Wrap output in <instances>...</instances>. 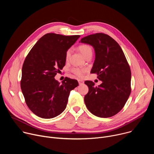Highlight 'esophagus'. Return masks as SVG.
<instances>
[{
	"label": "esophagus",
	"mask_w": 154,
	"mask_h": 154,
	"mask_svg": "<svg viewBox=\"0 0 154 154\" xmlns=\"http://www.w3.org/2000/svg\"><path fill=\"white\" fill-rule=\"evenodd\" d=\"M78 82H79V85H83L84 83V81H83L82 80H80V79H79Z\"/></svg>",
	"instance_id": "esophagus-1"
}]
</instances>
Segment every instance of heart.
Wrapping results in <instances>:
<instances>
[{"label":"heart","instance_id":"obj_1","mask_svg":"<svg viewBox=\"0 0 154 154\" xmlns=\"http://www.w3.org/2000/svg\"><path fill=\"white\" fill-rule=\"evenodd\" d=\"M79 49L85 58H86L88 56H92L93 49H92V48L89 45H81L79 47ZM71 54V49H69L66 51V52L65 58L67 61L69 60ZM71 71L72 73H74L76 75L79 77H82L84 73L86 72V69L79 68H72L71 69Z\"/></svg>","mask_w":154,"mask_h":154}]
</instances>
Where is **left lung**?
Here are the masks:
<instances>
[{
    "instance_id": "obj_1",
    "label": "left lung",
    "mask_w": 154,
    "mask_h": 154,
    "mask_svg": "<svg viewBox=\"0 0 154 154\" xmlns=\"http://www.w3.org/2000/svg\"><path fill=\"white\" fill-rule=\"evenodd\" d=\"M80 42L92 46L95 60L91 73H97L102 83L94 86L85 81L89 91L84 100L88 110L100 118H109L119 112L131 93V71L118 43L108 35L99 33L85 36Z\"/></svg>"
}]
</instances>
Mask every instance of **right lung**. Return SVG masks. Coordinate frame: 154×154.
I'll return each instance as SVG.
<instances>
[{
    "mask_svg": "<svg viewBox=\"0 0 154 154\" xmlns=\"http://www.w3.org/2000/svg\"><path fill=\"white\" fill-rule=\"evenodd\" d=\"M79 37L47 33L26 57L20 88L28 107L36 116L51 119L60 115L66 107L71 91L79 85L77 80L68 77L60 84L54 77L64 66L66 52Z\"/></svg>",
    "mask_w": 154,
    "mask_h": 154,
    "instance_id": "obj_1",
    "label": "right lung"
}]
</instances>
